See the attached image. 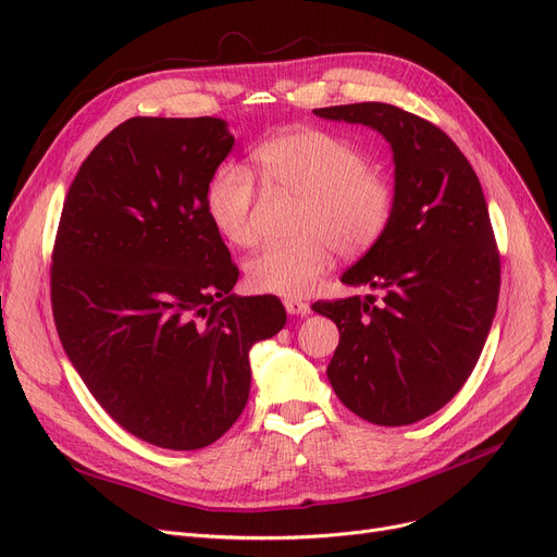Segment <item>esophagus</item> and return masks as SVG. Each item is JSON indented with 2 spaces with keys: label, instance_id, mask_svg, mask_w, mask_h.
Returning a JSON list of instances; mask_svg holds the SVG:
<instances>
[{
  "label": "esophagus",
  "instance_id": "1",
  "mask_svg": "<svg viewBox=\"0 0 557 557\" xmlns=\"http://www.w3.org/2000/svg\"><path fill=\"white\" fill-rule=\"evenodd\" d=\"M284 309L290 313V315H307L311 311V307L298 298H284Z\"/></svg>",
  "mask_w": 557,
  "mask_h": 557
}]
</instances>
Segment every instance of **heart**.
I'll return each mask as SVG.
<instances>
[{
    "label": "heart",
    "instance_id": "heart-1",
    "mask_svg": "<svg viewBox=\"0 0 557 557\" xmlns=\"http://www.w3.org/2000/svg\"><path fill=\"white\" fill-rule=\"evenodd\" d=\"M261 181L305 200L294 244L261 248L246 263L252 290L275 296H305L334 263L363 257L395 216L397 187L388 173L370 166L357 144L323 128H290L255 153ZM257 187L246 166H221L208 187V214L232 246L248 248L255 230Z\"/></svg>",
    "mask_w": 557,
    "mask_h": 557
}]
</instances>
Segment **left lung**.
Masks as SVG:
<instances>
[{"instance_id": "1", "label": "left lung", "mask_w": 557, "mask_h": 557, "mask_svg": "<svg viewBox=\"0 0 557 557\" xmlns=\"http://www.w3.org/2000/svg\"><path fill=\"white\" fill-rule=\"evenodd\" d=\"M313 112L382 133L393 146L397 187L384 239L341 277L384 288L382 302L355 296L311 305L341 332L330 384L372 424H413L462 388L499 302L502 255L479 175L445 131L397 106Z\"/></svg>"}]
</instances>
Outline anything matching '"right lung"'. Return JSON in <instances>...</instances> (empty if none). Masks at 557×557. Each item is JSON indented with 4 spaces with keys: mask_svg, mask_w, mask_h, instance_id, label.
<instances>
[{
    "mask_svg": "<svg viewBox=\"0 0 557 557\" xmlns=\"http://www.w3.org/2000/svg\"><path fill=\"white\" fill-rule=\"evenodd\" d=\"M234 137L216 116H133L81 164L51 250L61 343L103 411L162 449L208 447L250 393V349L275 296L237 298V263L208 214Z\"/></svg>",
    "mask_w": 557,
    "mask_h": 557,
    "instance_id": "add662e5",
    "label": "right lung"
}]
</instances>
